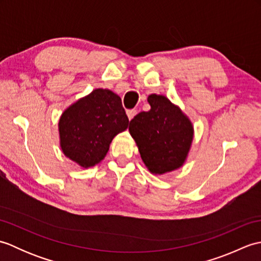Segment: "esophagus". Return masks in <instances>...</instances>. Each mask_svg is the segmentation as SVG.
Wrapping results in <instances>:
<instances>
[{"mask_svg":"<svg viewBox=\"0 0 261 261\" xmlns=\"http://www.w3.org/2000/svg\"><path fill=\"white\" fill-rule=\"evenodd\" d=\"M137 114V110H127L126 111V115H127V118H129V120H132L135 118V115Z\"/></svg>","mask_w":261,"mask_h":261,"instance_id":"obj_1","label":"esophagus"}]
</instances>
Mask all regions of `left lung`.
<instances>
[{"mask_svg": "<svg viewBox=\"0 0 261 261\" xmlns=\"http://www.w3.org/2000/svg\"><path fill=\"white\" fill-rule=\"evenodd\" d=\"M151 109L130 121V135L142 162L152 174L162 175L185 163L193 141L190 119L164 95L148 96Z\"/></svg>", "mask_w": 261, "mask_h": 261, "instance_id": "obj_1", "label": "left lung"}]
</instances>
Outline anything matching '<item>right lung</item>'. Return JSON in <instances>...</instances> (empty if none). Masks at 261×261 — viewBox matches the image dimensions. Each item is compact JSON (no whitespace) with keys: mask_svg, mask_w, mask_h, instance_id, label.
Wrapping results in <instances>:
<instances>
[{"mask_svg":"<svg viewBox=\"0 0 261 261\" xmlns=\"http://www.w3.org/2000/svg\"><path fill=\"white\" fill-rule=\"evenodd\" d=\"M127 124L121 97L110 90L97 88L60 116V147L65 156L81 167H93L105 157L111 141Z\"/></svg>","mask_w":261,"mask_h":261,"instance_id":"add662e5","label":"right lung"}]
</instances>
